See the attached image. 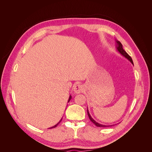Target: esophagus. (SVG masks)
I'll return each instance as SVG.
<instances>
[{
	"label": "esophagus",
	"mask_w": 152,
	"mask_h": 152,
	"mask_svg": "<svg viewBox=\"0 0 152 152\" xmlns=\"http://www.w3.org/2000/svg\"><path fill=\"white\" fill-rule=\"evenodd\" d=\"M82 91H83V87L80 84H77L75 85L74 87H73V92L75 94H79L82 93Z\"/></svg>",
	"instance_id": "esophagus-1"
}]
</instances>
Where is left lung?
<instances>
[{
	"mask_svg": "<svg viewBox=\"0 0 152 152\" xmlns=\"http://www.w3.org/2000/svg\"><path fill=\"white\" fill-rule=\"evenodd\" d=\"M116 42H117V49L119 53H120L122 55V56H124V57L126 58L127 59H129V61L131 62L132 64H133V61H132V59L131 57L125 51V50H124V49H123V48H122V44L121 43V42H119V41H118V40H116ZM87 115H88V116H89V119H90V121H91L92 122H93V123H94V124H95V125H96V126H97V127H110V126H113V125H111V126L102 125V124H99V123H98V122H96L94 120V119L91 117V115H90V113H89V111H88V109H87Z\"/></svg>",
	"mask_w": 152,
	"mask_h": 152,
	"instance_id": "obj_1",
	"label": "left lung"
}]
</instances>
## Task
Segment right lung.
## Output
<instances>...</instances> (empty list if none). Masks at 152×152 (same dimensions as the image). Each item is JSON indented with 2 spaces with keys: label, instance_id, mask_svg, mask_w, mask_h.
Wrapping results in <instances>:
<instances>
[{
  "label": "right lung",
  "instance_id": "1",
  "mask_svg": "<svg viewBox=\"0 0 152 152\" xmlns=\"http://www.w3.org/2000/svg\"><path fill=\"white\" fill-rule=\"evenodd\" d=\"M72 99V96H71V95H70V97H69V99H68V102H70V99ZM61 120H62V118L61 119V120H60V121H59V122H58V123L57 124H56V125H55V126H53L52 127H50V128H49V129H52V128H54V127H56V126H57L58 125V124H59V122H60L61 121Z\"/></svg>",
  "mask_w": 152,
  "mask_h": 152
}]
</instances>
